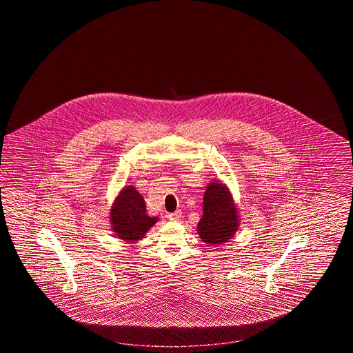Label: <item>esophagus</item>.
I'll list each match as a JSON object with an SVG mask.
<instances>
[{
  "label": "esophagus",
  "mask_w": 353,
  "mask_h": 353,
  "mask_svg": "<svg viewBox=\"0 0 353 353\" xmlns=\"http://www.w3.org/2000/svg\"><path fill=\"white\" fill-rule=\"evenodd\" d=\"M181 217H183L181 210H177V212H174V213H170V214H168L169 221H179Z\"/></svg>",
  "instance_id": "esophagus-1"
}]
</instances>
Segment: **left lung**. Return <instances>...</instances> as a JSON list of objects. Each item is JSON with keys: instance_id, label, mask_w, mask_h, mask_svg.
Listing matches in <instances>:
<instances>
[{"instance_id": "obj_1", "label": "left lung", "mask_w": 353, "mask_h": 353, "mask_svg": "<svg viewBox=\"0 0 353 353\" xmlns=\"http://www.w3.org/2000/svg\"><path fill=\"white\" fill-rule=\"evenodd\" d=\"M202 217L197 233L209 246H221L233 239L239 228L238 208L230 189L219 181H210L203 193Z\"/></svg>"}]
</instances>
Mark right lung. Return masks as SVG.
<instances>
[{"mask_svg": "<svg viewBox=\"0 0 353 353\" xmlns=\"http://www.w3.org/2000/svg\"><path fill=\"white\" fill-rule=\"evenodd\" d=\"M159 217H150L143 196L132 185L124 186L110 210L111 230L119 239L136 243L144 238Z\"/></svg>", "mask_w": 353, "mask_h": 353, "instance_id": "obj_1", "label": "right lung"}]
</instances>
